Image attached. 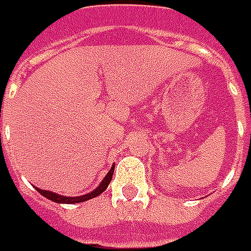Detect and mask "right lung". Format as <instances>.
Returning <instances> with one entry per match:
<instances>
[{
  "label": "right lung",
  "mask_w": 251,
  "mask_h": 251,
  "mask_svg": "<svg viewBox=\"0 0 251 251\" xmlns=\"http://www.w3.org/2000/svg\"><path fill=\"white\" fill-rule=\"evenodd\" d=\"M113 172H114V166L110 169V172L106 175V177L103 178V181L100 183V186L96 188V190H93L92 193L89 194H85V196H79V197H65V196H60V194H55V193H51V191H47V190H42V188H37L36 190L44 196L46 198H49V200H51L54 202H58V204H75V202H83V201H86V200H91V198L98 197L99 194H101L107 186L110 184L111 177H113Z\"/></svg>",
  "instance_id": "1"
}]
</instances>
